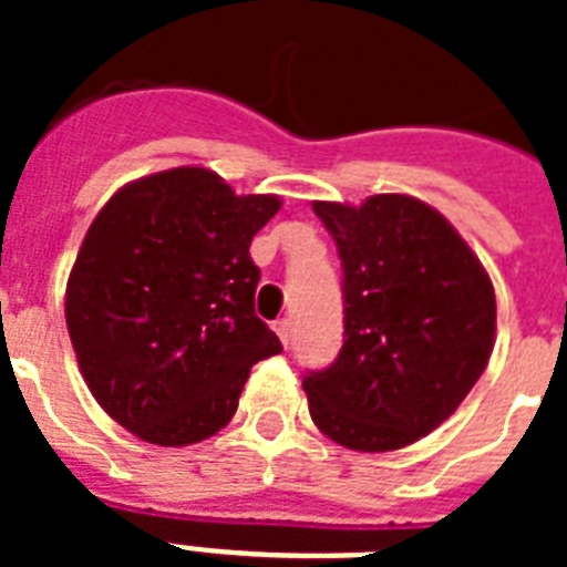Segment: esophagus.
<instances>
[{"mask_svg": "<svg viewBox=\"0 0 567 567\" xmlns=\"http://www.w3.org/2000/svg\"><path fill=\"white\" fill-rule=\"evenodd\" d=\"M275 332H278L280 343H284V346H289V340H292V320H289V318H280V320H275Z\"/></svg>", "mask_w": 567, "mask_h": 567, "instance_id": "34e87169", "label": "esophagus"}]
</instances>
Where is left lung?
Wrapping results in <instances>:
<instances>
[{
  "mask_svg": "<svg viewBox=\"0 0 567 567\" xmlns=\"http://www.w3.org/2000/svg\"><path fill=\"white\" fill-rule=\"evenodd\" d=\"M343 260V349L303 378L320 432L354 452L417 443L457 412L488 365L494 287L434 207L400 193L315 202Z\"/></svg>",
  "mask_w": 567,
  "mask_h": 567,
  "instance_id": "8db88e82",
  "label": "left lung"
}]
</instances>
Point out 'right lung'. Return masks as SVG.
<instances>
[{
	"instance_id": "obj_1",
	"label": "right lung",
	"mask_w": 567,
	"mask_h": 567,
	"mask_svg": "<svg viewBox=\"0 0 567 567\" xmlns=\"http://www.w3.org/2000/svg\"><path fill=\"white\" fill-rule=\"evenodd\" d=\"M278 195H235L207 167L124 184L93 218L64 292L79 372L104 412L153 445L221 432L278 334L255 315V233Z\"/></svg>"
}]
</instances>
